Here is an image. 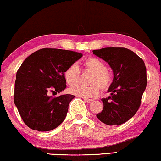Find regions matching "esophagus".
<instances>
[{
    "label": "esophagus",
    "mask_w": 161,
    "mask_h": 161,
    "mask_svg": "<svg viewBox=\"0 0 161 161\" xmlns=\"http://www.w3.org/2000/svg\"><path fill=\"white\" fill-rule=\"evenodd\" d=\"M84 100H85V101L87 102V103H92V102H93L92 100L87 99V98H84Z\"/></svg>",
    "instance_id": "obj_1"
}]
</instances>
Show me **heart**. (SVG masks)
<instances>
[{
  "instance_id": "heart-1",
  "label": "heart",
  "mask_w": 161,
  "mask_h": 161,
  "mask_svg": "<svg viewBox=\"0 0 161 161\" xmlns=\"http://www.w3.org/2000/svg\"><path fill=\"white\" fill-rule=\"evenodd\" d=\"M84 70L92 72L88 84L90 86L76 85L69 90L71 94L83 98L97 97L102 90H106L110 87L114 80L113 74L107 70L105 64L101 60L95 57H88L82 62ZM66 83L70 86L75 85L80 76V68L75 64L67 67L64 73Z\"/></svg>"
}]
</instances>
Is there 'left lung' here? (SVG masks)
<instances>
[{
    "label": "left lung",
    "instance_id": "left-lung-1",
    "mask_svg": "<svg viewBox=\"0 0 161 161\" xmlns=\"http://www.w3.org/2000/svg\"><path fill=\"white\" fill-rule=\"evenodd\" d=\"M92 52L108 63L114 74L108 90L111 96L102 99L103 109L97 117L107 125H121L132 118L140 106L147 86L145 63L125 47H104Z\"/></svg>",
    "mask_w": 161,
    "mask_h": 161
}]
</instances>
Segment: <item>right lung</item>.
Listing matches in <instances>:
<instances>
[{
	"instance_id": "obj_1",
	"label": "right lung",
	"mask_w": 161,
	"mask_h": 161,
	"mask_svg": "<svg viewBox=\"0 0 161 161\" xmlns=\"http://www.w3.org/2000/svg\"><path fill=\"white\" fill-rule=\"evenodd\" d=\"M82 56L80 53L42 48L29 56L16 72L14 100L23 121L33 130L47 131L65 119L74 95L52 97L66 87L64 73Z\"/></svg>"
}]
</instances>
